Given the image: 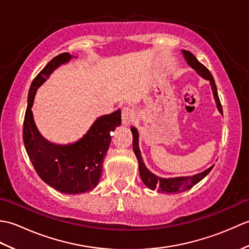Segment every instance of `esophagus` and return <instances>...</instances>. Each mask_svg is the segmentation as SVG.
<instances>
[{
  "instance_id": "34e87169",
  "label": "esophagus",
  "mask_w": 249,
  "mask_h": 249,
  "mask_svg": "<svg viewBox=\"0 0 249 249\" xmlns=\"http://www.w3.org/2000/svg\"><path fill=\"white\" fill-rule=\"evenodd\" d=\"M137 120V113L133 107L126 106L122 108V123L125 126H129Z\"/></svg>"
}]
</instances>
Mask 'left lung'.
I'll return each mask as SVG.
<instances>
[{"mask_svg":"<svg viewBox=\"0 0 249 249\" xmlns=\"http://www.w3.org/2000/svg\"><path fill=\"white\" fill-rule=\"evenodd\" d=\"M183 54H184L185 60H186L189 64V66H192L201 77H203L204 79H206V80L210 81L211 87H212L215 102H216V105H217V109L219 112L223 114V107H221L218 93H217V88H216L215 80L212 76V73L210 72L208 68L201 64V63L196 59V56L192 53V52L183 50ZM130 130L131 133H133V150L139 162V172H140L141 179L142 182L144 183L145 186H147L152 190H154L156 188L158 193H166V194H177V193L185 192V190L192 188L194 185L199 183L204 177L208 176L210 171L212 170V168L214 167V166L210 167L203 172L197 173L192 177H178V178H163L156 177L154 173L150 172L149 169L145 167L143 160H142L141 157V153L138 146V137H139L138 131H137L135 127H131Z\"/></svg>","mask_w":249,"mask_h":249,"instance_id":"1","label":"left lung"}]
</instances>
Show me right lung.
Instances as JSON below:
<instances>
[{
  "label": "right lung",
  "instance_id": "right-lung-1",
  "mask_svg": "<svg viewBox=\"0 0 249 249\" xmlns=\"http://www.w3.org/2000/svg\"><path fill=\"white\" fill-rule=\"evenodd\" d=\"M71 59L67 52L56 55L32 82L23 122V143L35 171L45 183L63 194L77 195L89 192L99 182L110 133L121 124V110L99 116L86 135L72 143H51L40 135L31 110L36 89L56 67Z\"/></svg>",
  "mask_w": 249,
  "mask_h": 249
}]
</instances>
